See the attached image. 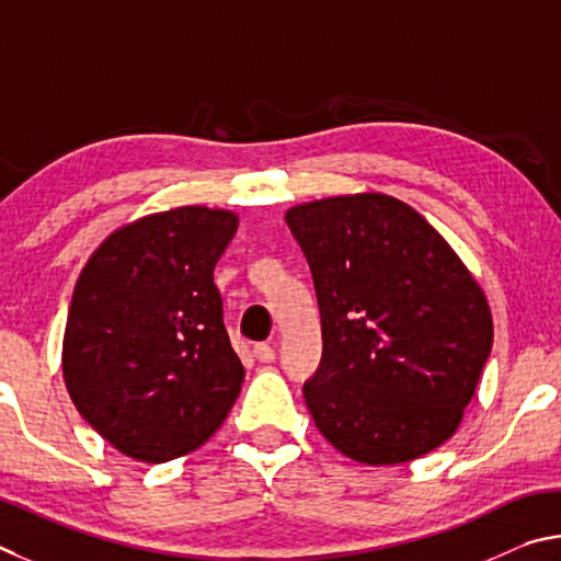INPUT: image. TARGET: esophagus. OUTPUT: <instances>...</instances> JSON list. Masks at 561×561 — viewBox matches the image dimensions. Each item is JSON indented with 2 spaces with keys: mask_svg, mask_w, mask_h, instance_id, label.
Returning a JSON list of instances; mask_svg holds the SVG:
<instances>
[{
  "mask_svg": "<svg viewBox=\"0 0 561 561\" xmlns=\"http://www.w3.org/2000/svg\"><path fill=\"white\" fill-rule=\"evenodd\" d=\"M253 357L261 362V365H271L275 359V347L273 345H265V342H259V345L253 347Z\"/></svg>",
  "mask_w": 561,
  "mask_h": 561,
  "instance_id": "obj_1",
  "label": "esophagus"
}]
</instances>
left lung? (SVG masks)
Returning a JSON list of instances; mask_svg holds the SVG:
<instances>
[{"label": "left lung", "instance_id": "8db88e82", "mask_svg": "<svg viewBox=\"0 0 561 561\" xmlns=\"http://www.w3.org/2000/svg\"><path fill=\"white\" fill-rule=\"evenodd\" d=\"M286 221L320 306L322 362L302 387L320 434L367 466L431 454L456 434L493 347L483 288L389 194L296 204Z\"/></svg>", "mask_w": 561, "mask_h": 561}]
</instances>
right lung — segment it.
Instances as JSON below:
<instances>
[{
	"instance_id": "right-lung-1",
	"label": "right lung",
	"mask_w": 561,
	"mask_h": 561,
	"mask_svg": "<svg viewBox=\"0 0 561 561\" xmlns=\"http://www.w3.org/2000/svg\"><path fill=\"white\" fill-rule=\"evenodd\" d=\"M239 216L174 206L123 224L78 275L64 381L88 424L142 463L192 454L229 416L243 365L224 328L214 265Z\"/></svg>"
}]
</instances>
